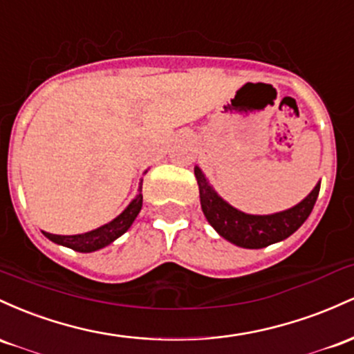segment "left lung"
Here are the masks:
<instances>
[{"label":"left lung","mask_w":354,"mask_h":354,"mask_svg":"<svg viewBox=\"0 0 354 354\" xmlns=\"http://www.w3.org/2000/svg\"><path fill=\"white\" fill-rule=\"evenodd\" d=\"M194 174L197 178L201 207L205 219L221 237L244 249H263L266 245L288 239L291 234H295L311 214L321 187L319 180L299 204L281 212L259 216V214H245L232 207L216 192L198 165L194 167Z\"/></svg>","instance_id":"8db88e82"}]
</instances>
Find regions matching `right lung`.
I'll return each instance as SVG.
<instances>
[{"label":"right lung","mask_w":354,"mask_h":354,"mask_svg":"<svg viewBox=\"0 0 354 354\" xmlns=\"http://www.w3.org/2000/svg\"><path fill=\"white\" fill-rule=\"evenodd\" d=\"M142 202H144V197H142V180H140L138 194L124 209V212L118 214L113 221L106 222V224L100 225V227L88 230V232L85 234H75V236H58V234H50V232H45V230H41V232L43 236L48 237V239L51 242H55V244L65 245V248L73 249V251L77 252L98 251V249H103L105 245L112 244L115 239H118L122 234H125L127 230L130 229V225L133 224L135 217H137L138 212H140Z\"/></svg>","instance_id":"1"}]
</instances>
